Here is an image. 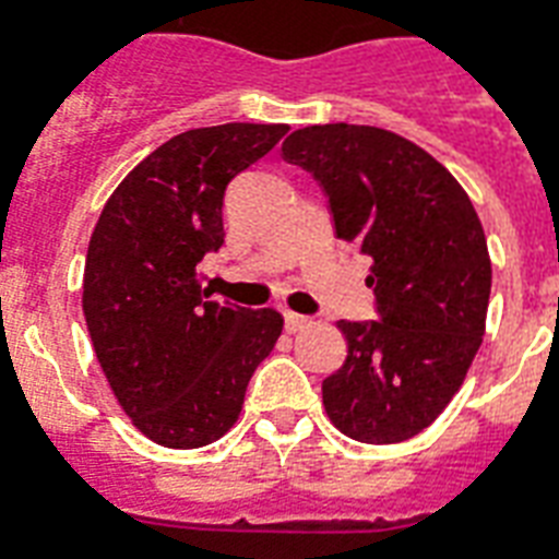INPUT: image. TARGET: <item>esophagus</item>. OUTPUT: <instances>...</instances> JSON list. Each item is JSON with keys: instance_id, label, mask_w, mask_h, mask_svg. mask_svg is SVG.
Returning <instances> with one entry per match:
<instances>
[{"instance_id": "34e87169", "label": "esophagus", "mask_w": 559, "mask_h": 559, "mask_svg": "<svg viewBox=\"0 0 559 559\" xmlns=\"http://www.w3.org/2000/svg\"><path fill=\"white\" fill-rule=\"evenodd\" d=\"M310 319H307V316H298V313H293V310H287V313H284V328H287L289 333H298V331H305V328H310Z\"/></svg>"}]
</instances>
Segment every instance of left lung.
<instances>
[{"instance_id": "left-lung-1", "label": "left lung", "mask_w": 559, "mask_h": 559, "mask_svg": "<svg viewBox=\"0 0 559 559\" xmlns=\"http://www.w3.org/2000/svg\"><path fill=\"white\" fill-rule=\"evenodd\" d=\"M281 153L319 179L336 237L373 261L380 322H340L348 357L322 382L324 412L354 441H408L450 406L485 336L481 219L441 162L382 127H305Z\"/></svg>"}]
</instances>
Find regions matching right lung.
<instances>
[{
	"instance_id": "1",
	"label": "right lung",
	"mask_w": 559,
	"mask_h": 559,
	"mask_svg": "<svg viewBox=\"0 0 559 559\" xmlns=\"http://www.w3.org/2000/svg\"><path fill=\"white\" fill-rule=\"evenodd\" d=\"M287 124L197 127L139 162L112 191L83 266V316L133 426L197 450L237 424L246 385L284 316L209 301L197 263L223 246V193Z\"/></svg>"
}]
</instances>
